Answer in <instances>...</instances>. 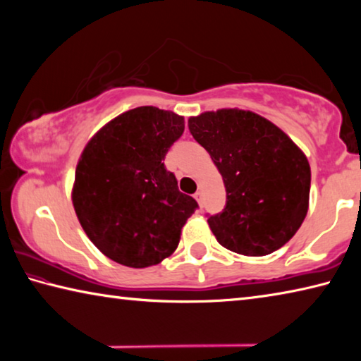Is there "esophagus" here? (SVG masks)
Masks as SVG:
<instances>
[{
  "instance_id": "esophagus-1",
  "label": "esophagus",
  "mask_w": 361,
  "mask_h": 361,
  "mask_svg": "<svg viewBox=\"0 0 361 361\" xmlns=\"http://www.w3.org/2000/svg\"><path fill=\"white\" fill-rule=\"evenodd\" d=\"M194 197H195V200H197L199 204H202V191H197L194 194Z\"/></svg>"
}]
</instances>
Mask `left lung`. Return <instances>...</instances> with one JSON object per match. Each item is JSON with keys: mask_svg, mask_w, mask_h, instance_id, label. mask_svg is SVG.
Returning a JSON list of instances; mask_svg holds the SVG:
<instances>
[{"mask_svg": "<svg viewBox=\"0 0 361 361\" xmlns=\"http://www.w3.org/2000/svg\"><path fill=\"white\" fill-rule=\"evenodd\" d=\"M223 176L226 207L207 221L219 245L243 256L283 247L309 210L310 166L299 146L253 111L223 108L188 119Z\"/></svg>", "mask_w": 361, "mask_h": 361, "instance_id": "obj_1", "label": "left lung"}]
</instances>
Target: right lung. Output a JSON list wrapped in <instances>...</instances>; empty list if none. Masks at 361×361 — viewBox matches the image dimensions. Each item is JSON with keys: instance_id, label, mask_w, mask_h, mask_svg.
Listing matches in <instances>:
<instances>
[{"instance_id": "1", "label": "right lung", "mask_w": 361, "mask_h": 361, "mask_svg": "<svg viewBox=\"0 0 361 361\" xmlns=\"http://www.w3.org/2000/svg\"><path fill=\"white\" fill-rule=\"evenodd\" d=\"M185 118L156 106L119 114L81 152L71 200L90 242L127 267H149L178 247L197 202L164 166Z\"/></svg>"}]
</instances>
